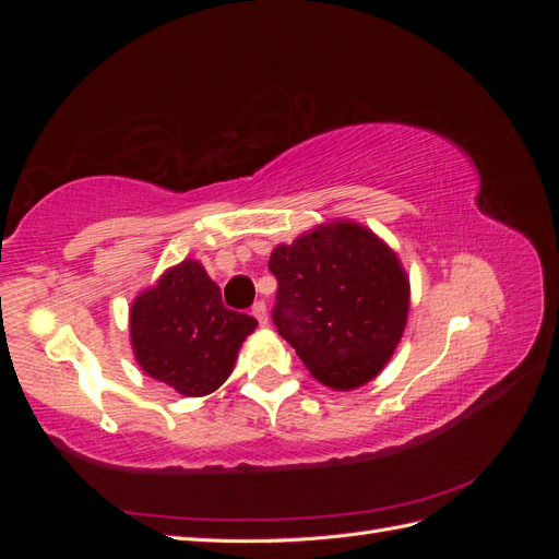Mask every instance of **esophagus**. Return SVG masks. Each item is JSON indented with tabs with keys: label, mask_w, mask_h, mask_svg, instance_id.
I'll return each mask as SVG.
<instances>
[{
	"label": "esophagus",
	"mask_w": 559,
	"mask_h": 559,
	"mask_svg": "<svg viewBox=\"0 0 559 559\" xmlns=\"http://www.w3.org/2000/svg\"><path fill=\"white\" fill-rule=\"evenodd\" d=\"M251 314L259 319V324H261V326H267V308H265V302H263V300H259L257 306L251 308Z\"/></svg>",
	"instance_id": "34e87169"
}]
</instances>
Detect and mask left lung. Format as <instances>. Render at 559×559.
<instances>
[{
  "instance_id": "8db88e82",
  "label": "left lung",
  "mask_w": 559,
  "mask_h": 559,
  "mask_svg": "<svg viewBox=\"0 0 559 559\" xmlns=\"http://www.w3.org/2000/svg\"><path fill=\"white\" fill-rule=\"evenodd\" d=\"M280 335L335 392L368 384L401 343L411 280L396 251L364 224L333 218L270 253Z\"/></svg>"
}]
</instances>
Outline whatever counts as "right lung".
I'll return each mask as SVG.
<instances>
[{"mask_svg": "<svg viewBox=\"0 0 559 559\" xmlns=\"http://www.w3.org/2000/svg\"><path fill=\"white\" fill-rule=\"evenodd\" d=\"M257 326L253 317L224 308L222 289L195 259L167 267L130 306L134 361L181 396L216 392Z\"/></svg>", "mask_w": 559, "mask_h": 559, "instance_id": "add662e5", "label": "right lung"}]
</instances>
